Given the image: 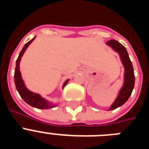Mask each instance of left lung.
I'll return each mask as SVG.
<instances>
[{
	"mask_svg": "<svg viewBox=\"0 0 149 149\" xmlns=\"http://www.w3.org/2000/svg\"><path fill=\"white\" fill-rule=\"evenodd\" d=\"M106 44L110 46L114 51H116L117 53H119L122 64L125 67L124 85L119 92L118 97L110 107V110H113L123 105L127 101L129 97L131 96L134 87L135 77H134L132 63L130 60L126 48L115 39H111V40L107 42Z\"/></svg>",
	"mask_w": 149,
	"mask_h": 149,
	"instance_id": "left-lung-1",
	"label": "left lung"
}]
</instances>
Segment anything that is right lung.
I'll use <instances>...</instances> for the list:
<instances>
[{"mask_svg": "<svg viewBox=\"0 0 149 149\" xmlns=\"http://www.w3.org/2000/svg\"><path fill=\"white\" fill-rule=\"evenodd\" d=\"M35 37L33 39H32L30 41H29L28 42L26 43L24 46V48H22V51L19 54V56H18V59L16 60V67H15V74H14V80H15V84L16 89L18 90V93L20 95V96L22 98V99L25 101L26 103L28 104L30 106L36 107V108L38 109H50L53 108L54 105L51 104L50 102H48V101H46L45 99H44L43 98L41 97L40 95L37 94V93H34L31 91L28 90L27 89V87L25 86L24 84V81L22 78V74H21V72L19 70V65H20V61L21 58H22V55L24 54V51H26V49L27 48V47L29 46V45L34 40ZM68 81L69 80H67L65 81L64 84H63V88H64V86L68 84Z\"/></svg>", "mask_w": 149, "mask_h": 149, "instance_id": "right-lung-1", "label": "right lung"}]
</instances>
